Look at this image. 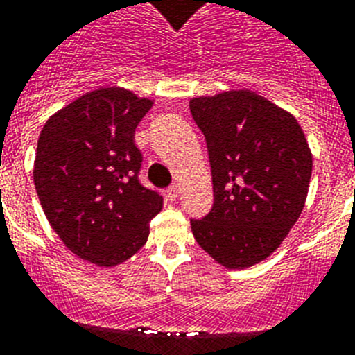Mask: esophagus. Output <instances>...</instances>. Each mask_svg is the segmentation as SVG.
I'll return each instance as SVG.
<instances>
[{
    "instance_id": "obj_1",
    "label": "esophagus",
    "mask_w": 355,
    "mask_h": 355,
    "mask_svg": "<svg viewBox=\"0 0 355 355\" xmlns=\"http://www.w3.org/2000/svg\"><path fill=\"white\" fill-rule=\"evenodd\" d=\"M166 195H168V200L175 202L178 196V186H169L168 189H166Z\"/></svg>"
}]
</instances>
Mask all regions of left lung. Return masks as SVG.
<instances>
[{
    "label": "left lung",
    "mask_w": 355,
    "mask_h": 355,
    "mask_svg": "<svg viewBox=\"0 0 355 355\" xmlns=\"http://www.w3.org/2000/svg\"><path fill=\"white\" fill-rule=\"evenodd\" d=\"M207 143L214 202L191 220L196 243L227 268L266 259L298 220L313 157L291 114L250 91L193 98Z\"/></svg>",
    "instance_id": "8db88e82"
}]
</instances>
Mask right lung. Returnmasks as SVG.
<instances>
[{
    "label": "right lung",
    "mask_w": 355,
    "mask_h": 355,
    "mask_svg": "<svg viewBox=\"0 0 355 355\" xmlns=\"http://www.w3.org/2000/svg\"><path fill=\"white\" fill-rule=\"evenodd\" d=\"M152 101L121 87L80 96L46 121L37 141L33 184L64 245L98 266L139 250L162 209L159 191L139 182L135 128Z\"/></svg>",
    "instance_id": "right-lung-1"
}]
</instances>
